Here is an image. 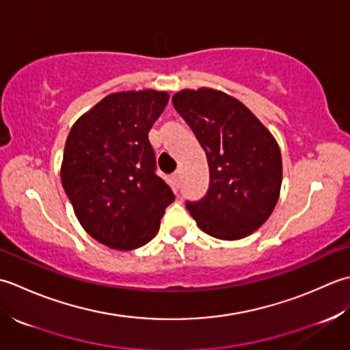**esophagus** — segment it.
Masks as SVG:
<instances>
[{"instance_id": "1", "label": "esophagus", "mask_w": 350, "mask_h": 350, "mask_svg": "<svg viewBox=\"0 0 350 350\" xmlns=\"http://www.w3.org/2000/svg\"><path fill=\"white\" fill-rule=\"evenodd\" d=\"M172 181H174V184L176 185V187L180 189V185H181V172H176V174H174V176H172Z\"/></svg>"}]
</instances>
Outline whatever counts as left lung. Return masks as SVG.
<instances>
[{
    "label": "left lung",
    "mask_w": 350,
    "mask_h": 350,
    "mask_svg": "<svg viewBox=\"0 0 350 350\" xmlns=\"http://www.w3.org/2000/svg\"><path fill=\"white\" fill-rule=\"evenodd\" d=\"M172 104L195 133L210 167L205 196L185 201V208L211 237L239 240L252 234L280 198L282 161L273 135L224 92L181 90Z\"/></svg>",
    "instance_id": "obj_1"
}]
</instances>
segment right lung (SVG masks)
I'll use <instances>...</instances> for the list:
<instances>
[{
    "instance_id": "obj_1",
    "label": "right lung",
    "mask_w": 350,
    "mask_h": 350,
    "mask_svg": "<svg viewBox=\"0 0 350 350\" xmlns=\"http://www.w3.org/2000/svg\"><path fill=\"white\" fill-rule=\"evenodd\" d=\"M169 101L166 92L105 96L70 130L62 184L75 216L99 243L131 251L151 241L175 195L157 175L148 133Z\"/></svg>"
}]
</instances>
